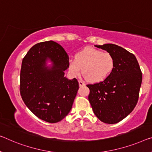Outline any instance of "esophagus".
<instances>
[{
	"label": "esophagus",
	"mask_w": 152,
	"mask_h": 152,
	"mask_svg": "<svg viewBox=\"0 0 152 152\" xmlns=\"http://www.w3.org/2000/svg\"><path fill=\"white\" fill-rule=\"evenodd\" d=\"M79 86H80V87H82V86H85V83H84L83 81H81V80H79Z\"/></svg>",
	"instance_id": "34e87169"
}]
</instances>
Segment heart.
I'll return each mask as SVG.
<instances>
[{
    "instance_id": "heart-1",
    "label": "heart",
    "mask_w": 152,
    "mask_h": 152,
    "mask_svg": "<svg viewBox=\"0 0 152 152\" xmlns=\"http://www.w3.org/2000/svg\"><path fill=\"white\" fill-rule=\"evenodd\" d=\"M114 58L108 52L93 48H86L77 53L75 59L69 61V70L75 76L82 73L90 82L104 80L114 67Z\"/></svg>"
}]
</instances>
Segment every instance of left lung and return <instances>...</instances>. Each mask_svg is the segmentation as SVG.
Masks as SVG:
<instances>
[{
    "mask_svg": "<svg viewBox=\"0 0 152 152\" xmlns=\"http://www.w3.org/2000/svg\"><path fill=\"white\" fill-rule=\"evenodd\" d=\"M114 58V67L104 81L88 84V100L101 122L116 124L131 113L138 102L142 73L136 57L114 44L96 45Z\"/></svg>",
    "mask_w": 152,
    "mask_h": 152,
    "instance_id": "obj_1",
    "label": "left lung"
}]
</instances>
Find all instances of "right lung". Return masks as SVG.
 I'll return each mask as SVG.
<instances>
[{"label":"right lung","mask_w":152,"mask_h":152,"mask_svg":"<svg viewBox=\"0 0 152 152\" xmlns=\"http://www.w3.org/2000/svg\"><path fill=\"white\" fill-rule=\"evenodd\" d=\"M50 58L51 69L45 66ZM69 67V56L54 41L41 42L30 49L23 58L20 71V94L37 118L49 123L63 120L71 111L79 89L77 79L64 77Z\"/></svg>","instance_id":"add662e5"}]
</instances>
